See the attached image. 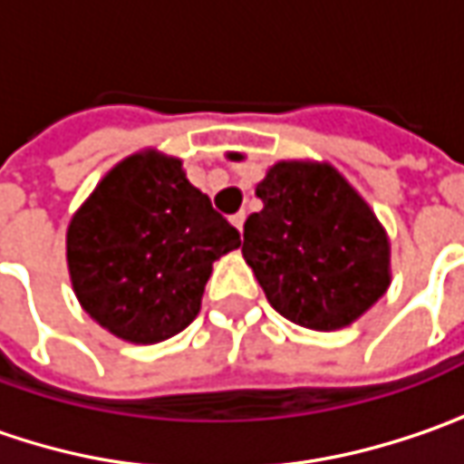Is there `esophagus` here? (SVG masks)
I'll list each match as a JSON object with an SVG mask.
<instances>
[{
	"instance_id": "1",
	"label": "esophagus",
	"mask_w": 464,
	"mask_h": 464,
	"mask_svg": "<svg viewBox=\"0 0 464 464\" xmlns=\"http://www.w3.org/2000/svg\"><path fill=\"white\" fill-rule=\"evenodd\" d=\"M244 220H246V212H236V215L231 218V223L238 228V233L244 231Z\"/></svg>"
}]
</instances>
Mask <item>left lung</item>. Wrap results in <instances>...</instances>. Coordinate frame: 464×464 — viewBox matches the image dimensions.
<instances>
[{"instance_id":"1","label":"left lung","mask_w":464,"mask_h":464,"mask_svg":"<svg viewBox=\"0 0 464 464\" xmlns=\"http://www.w3.org/2000/svg\"><path fill=\"white\" fill-rule=\"evenodd\" d=\"M257 197L262 209L244 223L241 252L276 313L336 331L386 294V231L336 168L278 162L257 183Z\"/></svg>"}]
</instances>
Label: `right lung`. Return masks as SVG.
I'll return each mask as SVG.
<instances>
[{"label":"right lung","mask_w":464,"mask_h":464,"mask_svg":"<svg viewBox=\"0 0 464 464\" xmlns=\"http://www.w3.org/2000/svg\"><path fill=\"white\" fill-rule=\"evenodd\" d=\"M241 246L209 197L160 151L115 165L72 215L70 281L81 307L130 343L180 334L199 313L212 262Z\"/></svg>","instance_id":"1"}]
</instances>
